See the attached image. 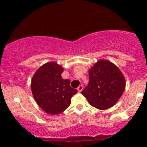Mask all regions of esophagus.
Listing matches in <instances>:
<instances>
[{
  "mask_svg": "<svg viewBox=\"0 0 147 147\" xmlns=\"http://www.w3.org/2000/svg\"><path fill=\"white\" fill-rule=\"evenodd\" d=\"M82 90H83V86L82 85H80L77 88V90H78V92H82Z\"/></svg>",
  "mask_w": 147,
  "mask_h": 147,
  "instance_id": "34e87169",
  "label": "esophagus"
}]
</instances>
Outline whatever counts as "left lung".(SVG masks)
Returning <instances> with one entry per match:
<instances>
[{"instance_id": "left-lung-1", "label": "left lung", "mask_w": 147, "mask_h": 147, "mask_svg": "<svg viewBox=\"0 0 147 147\" xmlns=\"http://www.w3.org/2000/svg\"><path fill=\"white\" fill-rule=\"evenodd\" d=\"M89 82L82 94L89 104L99 110L113 106L124 92L126 81L114 63L99 60L88 70Z\"/></svg>"}]
</instances>
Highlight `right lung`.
<instances>
[{
	"instance_id": "1",
	"label": "right lung",
	"mask_w": 147,
	"mask_h": 147,
	"mask_svg": "<svg viewBox=\"0 0 147 147\" xmlns=\"http://www.w3.org/2000/svg\"><path fill=\"white\" fill-rule=\"evenodd\" d=\"M63 68L56 62L43 64L33 75L31 90L38 106L45 113L58 115L63 112L77 92L70 86L69 79H63Z\"/></svg>"
}]
</instances>
